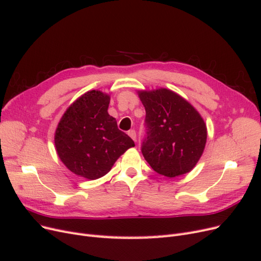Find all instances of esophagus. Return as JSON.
<instances>
[{
  "mask_svg": "<svg viewBox=\"0 0 261 261\" xmlns=\"http://www.w3.org/2000/svg\"><path fill=\"white\" fill-rule=\"evenodd\" d=\"M128 135H129V137L134 140V141H136V132H135V129H130V130H128Z\"/></svg>",
  "mask_w": 261,
  "mask_h": 261,
  "instance_id": "34e87169",
  "label": "esophagus"
}]
</instances>
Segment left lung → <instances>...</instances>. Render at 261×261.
<instances>
[{
	"instance_id": "obj_1",
	"label": "left lung",
	"mask_w": 261,
	"mask_h": 261,
	"mask_svg": "<svg viewBox=\"0 0 261 261\" xmlns=\"http://www.w3.org/2000/svg\"><path fill=\"white\" fill-rule=\"evenodd\" d=\"M146 110L141 152L156 173L175 177L191 171L198 162L207 140L200 114L168 89L141 91Z\"/></svg>"
}]
</instances>
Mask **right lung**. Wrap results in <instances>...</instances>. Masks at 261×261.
<instances>
[{"mask_svg":"<svg viewBox=\"0 0 261 261\" xmlns=\"http://www.w3.org/2000/svg\"><path fill=\"white\" fill-rule=\"evenodd\" d=\"M109 103L110 97L103 92H86L66 110L55 132L60 159L68 170L85 178L106 175L117 158L135 146L109 115Z\"/></svg>","mask_w":261,"mask_h":261,"instance_id":"obj_1","label":"right lung"}]
</instances>
